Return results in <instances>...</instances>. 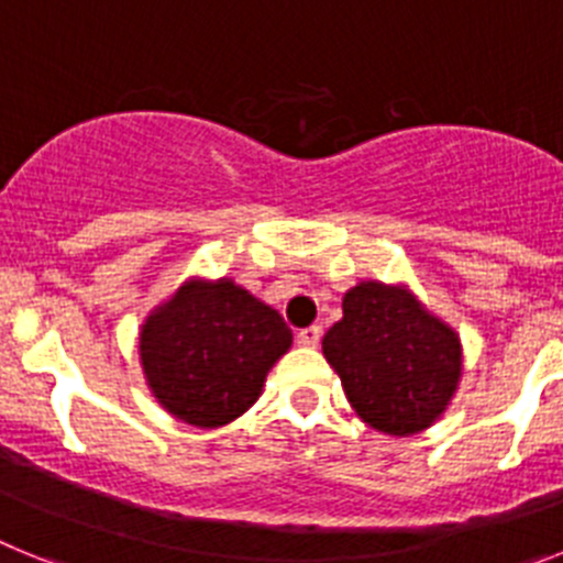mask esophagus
<instances>
[{"label":"esophagus","instance_id":"esophagus-1","mask_svg":"<svg viewBox=\"0 0 563 563\" xmlns=\"http://www.w3.org/2000/svg\"><path fill=\"white\" fill-rule=\"evenodd\" d=\"M296 341L301 343V346H318V341H321V327H307V330H298L296 332Z\"/></svg>","mask_w":563,"mask_h":563}]
</instances>
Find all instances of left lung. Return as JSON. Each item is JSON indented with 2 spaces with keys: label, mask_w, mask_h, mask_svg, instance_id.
Listing matches in <instances>:
<instances>
[{
  "label": "left lung",
  "mask_w": 563,
  "mask_h": 563,
  "mask_svg": "<svg viewBox=\"0 0 563 563\" xmlns=\"http://www.w3.org/2000/svg\"><path fill=\"white\" fill-rule=\"evenodd\" d=\"M321 346L357 417L391 437L440 420L462 375L460 335L400 285L352 287Z\"/></svg>",
  "instance_id": "left-lung-1"
}]
</instances>
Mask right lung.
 <instances>
[{
	"label": "right lung",
	"mask_w": 563,
	"mask_h": 563,
	"mask_svg": "<svg viewBox=\"0 0 563 563\" xmlns=\"http://www.w3.org/2000/svg\"><path fill=\"white\" fill-rule=\"evenodd\" d=\"M292 332L265 301L231 278H191L141 330L148 389L177 420L217 429L245 415L262 395Z\"/></svg>",
	"instance_id": "obj_1"
}]
</instances>
